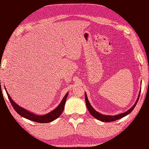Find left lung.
Here are the masks:
<instances>
[{"label":"left lung","instance_id":"left-lung-1","mask_svg":"<svg viewBox=\"0 0 149 149\" xmlns=\"http://www.w3.org/2000/svg\"><path fill=\"white\" fill-rule=\"evenodd\" d=\"M140 92H141V90H140V92H139V95H138V97L137 98V100L136 101V102L134 103V104L132 107H131L130 109H128L127 111H125L124 113H120L119 115H114V116H110V115H103L102 113H100L99 112L97 111L96 110H95L93 107L91 106V105L90 104L89 100L88 99V97H87V95L85 92V100H86V106H87V108L89 111L90 113L91 114V115H92L93 117H95L96 119L100 120V121H102V122H113V121H116L117 120H119L120 118H123V117H124L125 116H127V115H129V113L132 112V111L134 109V108L135 107V106H136V104L138 101L139 99V97H140Z\"/></svg>","mask_w":149,"mask_h":149}]
</instances>
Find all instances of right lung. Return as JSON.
Masks as SVG:
<instances>
[{"label":"right lung","instance_id":"1","mask_svg":"<svg viewBox=\"0 0 149 149\" xmlns=\"http://www.w3.org/2000/svg\"><path fill=\"white\" fill-rule=\"evenodd\" d=\"M5 90H6V93H7L8 99L9 100H10L11 105L14 108V109L16 111V112L25 118L31 120V121L38 122V123H49V122L54 121V120H56V118H58V117L61 115L63 111L64 110L66 100L67 99V97L68 95V92L64 96V97H63V99L61 101V102H60L58 106H57L54 109H53L49 113L45 114V115H36V114H34V113L30 112L29 111H27V109H24L23 107H22L21 106L18 105V104L16 103L13 100H12L10 95H9L7 90H6V88H5Z\"/></svg>","mask_w":149,"mask_h":149}]
</instances>
